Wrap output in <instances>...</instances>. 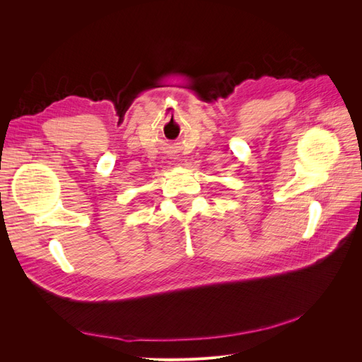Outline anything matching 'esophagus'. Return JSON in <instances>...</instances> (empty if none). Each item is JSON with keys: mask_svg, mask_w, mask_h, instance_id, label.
I'll use <instances>...</instances> for the list:
<instances>
[{"mask_svg": "<svg viewBox=\"0 0 362 362\" xmlns=\"http://www.w3.org/2000/svg\"><path fill=\"white\" fill-rule=\"evenodd\" d=\"M172 158H173V160H177V158H178V157H172Z\"/></svg>", "mask_w": 362, "mask_h": 362, "instance_id": "34e87169", "label": "esophagus"}]
</instances>
